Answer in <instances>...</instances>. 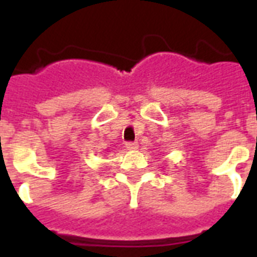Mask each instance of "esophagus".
Masks as SVG:
<instances>
[{"mask_svg":"<svg viewBox=\"0 0 257 257\" xmlns=\"http://www.w3.org/2000/svg\"><path fill=\"white\" fill-rule=\"evenodd\" d=\"M125 147H126V149H129V151H135V149L139 148V144H137V143H133V141H128V143L125 144Z\"/></svg>","mask_w":257,"mask_h":257,"instance_id":"obj_1","label":"esophagus"}]
</instances>
